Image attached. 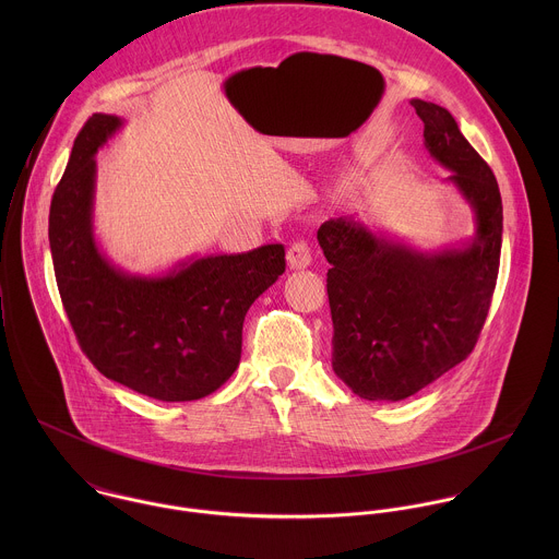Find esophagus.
<instances>
[{
  "instance_id": "esophagus-1",
  "label": "esophagus",
  "mask_w": 559,
  "mask_h": 559,
  "mask_svg": "<svg viewBox=\"0 0 559 559\" xmlns=\"http://www.w3.org/2000/svg\"><path fill=\"white\" fill-rule=\"evenodd\" d=\"M286 260H288V266L295 271L308 269L312 264V251H310L308 242H301V240L293 242V247L286 253Z\"/></svg>"
}]
</instances>
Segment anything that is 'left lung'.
I'll use <instances>...</instances> for the list:
<instances>
[{
    "mask_svg": "<svg viewBox=\"0 0 559 559\" xmlns=\"http://www.w3.org/2000/svg\"><path fill=\"white\" fill-rule=\"evenodd\" d=\"M424 122V148L450 169L474 213V237L439 249L368 226L357 215L324 222L333 320V372L366 400L408 399L467 359L478 342L499 271L503 209L497 180L454 116L411 98Z\"/></svg>",
    "mask_w": 559,
    "mask_h": 559,
    "instance_id": "1",
    "label": "left lung"
}]
</instances>
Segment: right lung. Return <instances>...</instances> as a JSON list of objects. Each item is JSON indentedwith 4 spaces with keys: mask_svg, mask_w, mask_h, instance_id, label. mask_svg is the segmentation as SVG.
<instances>
[{
    "mask_svg": "<svg viewBox=\"0 0 559 559\" xmlns=\"http://www.w3.org/2000/svg\"><path fill=\"white\" fill-rule=\"evenodd\" d=\"M124 118L81 129L49 211L58 290L81 350L107 379L163 402L200 400L239 368L242 320L286 269L282 242L189 255L165 273L114 264L94 233L96 155Z\"/></svg>",
    "mask_w": 559,
    "mask_h": 559,
    "instance_id": "right-lung-1",
    "label": "right lung"
}]
</instances>
